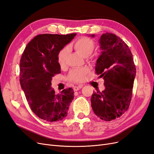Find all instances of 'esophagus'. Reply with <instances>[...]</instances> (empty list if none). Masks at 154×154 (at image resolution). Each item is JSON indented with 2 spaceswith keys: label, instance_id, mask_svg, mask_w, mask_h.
<instances>
[{
  "label": "esophagus",
  "instance_id": "obj_1",
  "mask_svg": "<svg viewBox=\"0 0 154 154\" xmlns=\"http://www.w3.org/2000/svg\"><path fill=\"white\" fill-rule=\"evenodd\" d=\"M82 85H79V86H74V87H73V89H74V91H78V90H80V88H82Z\"/></svg>",
  "mask_w": 154,
  "mask_h": 154
}]
</instances>
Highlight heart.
<instances>
[{"label": "heart", "mask_w": 154, "mask_h": 154, "mask_svg": "<svg viewBox=\"0 0 154 154\" xmlns=\"http://www.w3.org/2000/svg\"><path fill=\"white\" fill-rule=\"evenodd\" d=\"M74 49L83 57H87L89 56L95 48V43L91 38L86 36H83L75 41L73 44ZM68 54V48H64L57 56V60L60 67H63L66 63L67 57ZM89 69L87 67H80L72 69L70 71L68 78L69 80L74 83L82 82L85 80Z\"/></svg>", "instance_id": "obj_1"}]
</instances>
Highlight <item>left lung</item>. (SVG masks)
<instances>
[{
	"instance_id": "8db88e82",
	"label": "left lung",
	"mask_w": 154,
	"mask_h": 154,
	"mask_svg": "<svg viewBox=\"0 0 154 154\" xmlns=\"http://www.w3.org/2000/svg\"><path fill=\"white\" fill-rule=\"evenodd\" d=\"M99 42L102 51L97 60L95 73L103 78L105 89L93 92L91 101L95 114L109 122L128 110L136 69L131 51L119 37L106 32Z\"/></svg>"
}]
</instances>
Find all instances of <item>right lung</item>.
I'll return each mask as SVG.
<instances>
[{
	"mask_svg": "<svg viewBox=\"0 0 154 154\" xmlns=\"http://www.w3.org/2000/svg\"><path fill=\"white\" fill-rule=\"evenodd\" d=\"M76 35H38L29 42L22 53L19 75L21 87L32 111L47 122H58L66 118L73 100L72 88L56 94L51 86L52 78L61 72L58 54Z\"/></svg>",
	"mask_w": 154,
	"mask_h": 154,
	"instance_id": "1",
	"label": "right lung"
}]
</instances>
